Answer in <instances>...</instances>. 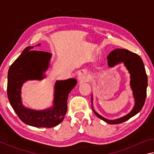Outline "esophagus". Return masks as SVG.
I'll list each match as a JSON object with an SVG mask.
<instances>
[{"instance_id":"1","label":"esophagus","mask_w":154,"mask_h":154,"mask_svg":"<svg viewBox=\"0 0 154 154\" xmlns=\"http://www.w3.org/2000/svg\"><path fill=\"white\" fill-rule=\"evenodd\" d=\"M88 77V72L86 71H84V70H82L77 75V79L79 82H82L83 80H85Z\"/></svg>"}]
</instances>
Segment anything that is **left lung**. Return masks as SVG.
<instances>
[{
	"label": "left lung",
	"instance_id": "left-lung-1",
	"mask_svg": "<svg viewBox=\"0 0 154 154\" xmlns=\"http://www.w3.org/2000/svg\"><path fill=\"white\" fill-rule=\"evenodd\" d=\"M108 65L110 67L123 62L130 74V87L132 88L134 98V106L132 111L124 117L120 118L110 120L101 116L92 108L96 116L106 123L110 124H121L128 120L132 117L134 116L141 110L144 105L146 95H147V76L146 74L144 64L142 59L139 56L133 52L125 49H116L112 51L107 56Z\"/></svg>",
	"mask_w": 154,
	"mask_h": 154
}]
</instances>
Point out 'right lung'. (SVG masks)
I'll use <instances>...</instances> for the list:
<instances>
[{
  "instance_id": "1",
  "label": "right lung",
  "mask_w": 154,
  "mask_h": 154,
  "mask_svg": "<svg viewBox=\"0 0 154 154\" xmlns=\"http://www.w3.org/2000/svg\"><path fill=\"white\" fill-rule=\"evenodd\" d=\"M37 45H40L38 44ZM33 47L26 48L9 67L7 82V95L12 108L26 124L34 127L52 128L63 121L67 111L69 93L77 84L73 78L56 81L54 86V105L44 110L36 111L23 105L21 89L28 80H41L49 66L51 54L33 51Z\"/></svg>"
}]
</instances>
